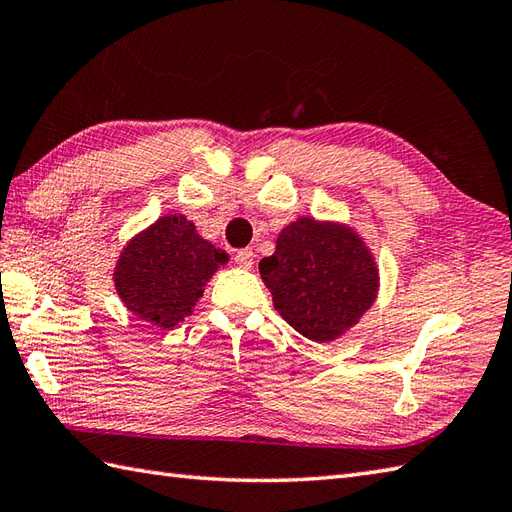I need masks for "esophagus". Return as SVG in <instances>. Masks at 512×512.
<instances>
[{"instance_id":"34e87169","label":"esophagus","mask_w":512,"mask_h":512,"mask_svg":"<svg viewBox=\"0 0 512 512\" xmlns=\"http://www.w3.org/2000/svg\"><path fill=\"white\" fill-rule=\"evenodd\" d=\"M253 248H240V251H237L235 255H233V259H235V264L240 266V268H251L253 266Z\"/></svg>"}]
</instances>
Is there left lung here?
<instances>
[{
    "mask_svg": "<svg viewBox=\"0 0 512 512\" xmlns=\"http://www.w3.org/2000/svg\"><path fill=\"white\" fill-rule=\"evenodd\" d=\"M275 310L314 342L358 323L377 294L371 253L351 229L299 218L279 235L275 255L259 261Z\"/></svg>",
    "mask_w": 512,
    "mask_h": 512,
    "instance_id": "1",
    "label": "left lung"
}]
</instances>
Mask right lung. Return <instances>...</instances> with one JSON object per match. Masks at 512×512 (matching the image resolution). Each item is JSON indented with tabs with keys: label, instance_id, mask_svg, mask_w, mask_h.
Returning a JSON list of instances; mask_svg holds the SVG:
<instances>
[{
	"label": "right lung",
	"instance_id": "1",
	"mask_svg": "<svg viewBox=\"0 0 512 512\" xmlns=\"http://www.w3.org/2000/svg\"><path fill=\"white\" fill-rule=\"evenodd\" d=\"M224 257L185 216H163L124 248L117 292L130 312L170 329L192 312Z\"/></svg>",
	"mask_w": 512,
	"mask_h": 512
}]
</instances>
